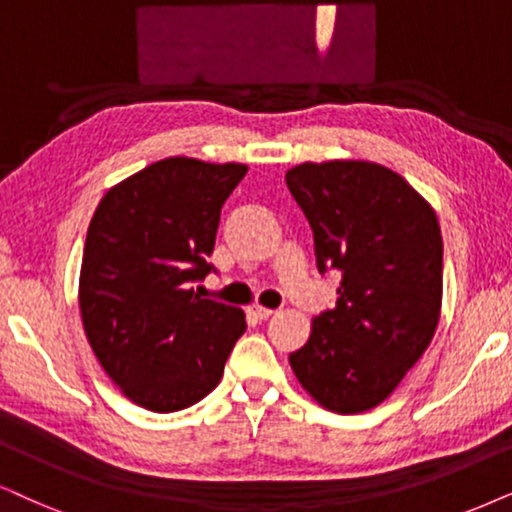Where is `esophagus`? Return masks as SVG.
I'll use <instances>...</instances> for the list:
<instances>
[{
	"instance_id": "1",
	"label": "esophagus",
	"mask_w": 512,
	"mask_h": 512,
	"mask_svg": "<svg viewBox=\"0 0 512 512\" xmlns=\"http://www.w3.org/2000/svg\"><path fill=\"white\" fill-rule=\"evenodd\" d=\"M250 314L257 316V319H269V316L274 314V309L262 307V304H250Z\"/></svg>"
}]
</instances>
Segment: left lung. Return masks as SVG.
I'll use <instances>...</instances> for the list:
<instances>
[{
  "instance_id": "obj_1",
  "label": "left lung",
  "mask_w": 512,
  "mask_h": 512,
  "mask_svg": "<svg viewBox=\"0 0 512 512\" xmlns=\"http://www.w3.org/2000/svg\"><path fill=\"white\" fill-rule=\"evenodd\" d=\"M286 184L314 231L316 267L342 274L338 302L288 357L335 413H364L423 357L442 309V231L404 177L366 160L302 163Z\"/></svg>"
}]
</instances>
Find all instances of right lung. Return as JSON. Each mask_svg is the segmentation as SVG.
I'll return each mask as SVG.
<instances>
[{
    "label": "right lung",
    "mask_w": 512,
    "mask_h": 512,
    "mask_svg": "<svg viewBox=\"0 0 512 512\" xmlns=\"http://www.w3.org/2000/svg\"><path fill=\"white\" fill-rule=\"evenodd\" d=\"M248 167L165 158L101 198L80 271V314L96 359L127 399L181 411L215 390L243 309L205 300L219 212Z\"/></svg>",
    "instance_id": "1"
}]
</instances>
